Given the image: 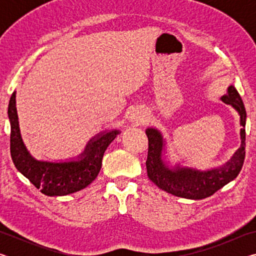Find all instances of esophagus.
<instances>
[{"instance_id": "esophagus-1", "label": "esophagus", "mask_w": 256, "mask_h": 256, "mask_svg": "<svg viewBox=\"0 0 256 256\" xmlns=\"http://www.w3.org/2000/svg\"><path fill=\"white\" fill-rule=\"evenodd\" d=\"M128 120L132 124L140 125L146 122V115L142 110H134L131 112V114L128 116Z\"/></svg>"}]
</instances>
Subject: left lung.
<instances>
[{"label":"left lung","mask_w":256,"mask_h":256,"mask_svg":"<svg viewBox=\"0 0 256 256\" xmlns=\"http://www.w3.org/2000/svg\"><path fill=\"white\" fill-rule=\"evenodd\" d=\"M228 94L222 97V100L235 108L240 118V148L222 166L208 170H200L192 167H184L180 164L170 166L162 156L167 152L166 141L162 134L154 128L146 130L149 141L146 172L150 180L160 190H166L172 196L202 200L214 194L229 182L234 180L240 174L245 158V124L246 110L240 94L234 86H228Z\"/></svg>","instance_id":"8db88e82"}]
</instances>
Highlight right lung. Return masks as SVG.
<instances>
[{
    "label": "right lung",
    "mask_w": 256,
    "mask_h": 256,
    "mask_svg": "<svg viewBox=\"0 0 256 256\" xmlns=\"http://www.w3.org/2000/svg\"><path fill=\"white\" fill-rule=\"evenodd\" d=\"M8 115L11 125L10 150L16 170L48 196H62L74 193L92 183L102 168L104 154L118 130L98 133L90 138L84 152L66 162H44L34 159L26 148L19 128L16 107V92L8 102Z\"/></svg>",
    "instance_id": "obj_1"
}]
</instances>
